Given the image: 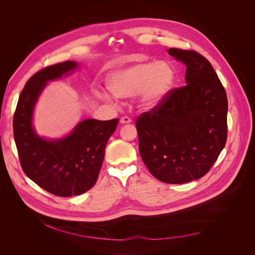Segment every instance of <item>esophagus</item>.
<instances>
[{
	"instance_id": "esophagus-1",
	"label": "esophagus",
	"mask_w": 255,
	"mask_h": 255,
	"mask_svg": "<svg viewBox=\"0 0 255 255\" xmlns=\"http://www.w3.org/2000/svg\"><path fill=\"white\" fill-rule=\"evenodd\" d=\"M130 122H132V119H130L129 117H127V116H126V117H122L120 119L121 125H128V123H130Z\"/></svg>"
}]
</instances>
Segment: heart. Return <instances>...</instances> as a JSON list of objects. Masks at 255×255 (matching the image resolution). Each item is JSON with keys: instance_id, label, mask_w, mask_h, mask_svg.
<instances>
[{"instance_id": "heart-1", "label": "heart", "mask_w": 255, "mask_h": 255, "mask_svg": "<svg viewBox=\"0 0 255 255\" xmlns=\"http://www.w3.org/2000/svg\"><path fill=\"white\" fill-rule=\"evenodd\" d=\"M175 81L173 68L159 61H141L118 69L106 79L111 94L118 99L139 95L141 106L146 111L156 109L170 92ZM109 100V96H104Z\"/></svg>"}]
</instances>
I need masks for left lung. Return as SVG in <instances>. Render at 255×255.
Returning <instances> with one entry per match:
<instances>
[{
	"label": "left lung",
	"mask_w": 255,
	"mask_h": 255,
	"mask_svg": "<svg viewBox=\"0 0 255 255\" xmlns=\"http://www.w3.org/2000/svg\"><path fill=\"white\" fill-rule=\"evenodd\" d=\"M186 66V85L136 120L139 153L154 177L183 184L205 175L227 142L228 99L213 66L191 50L169 49Z\"/></svg>",
	"instance_id": "obj_1"
}]
</instances>
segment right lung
Returning a JSON list of instances; mask_svg holds the SVG:
<instances>
[{
	"mask_svg": "<svg viewBox=\"0 0 255 255\" xmlns=\"http://www.w3.org/2000/svg\"><path fill=\"white\" fill-rule=\"evenodd\" d=\"M78 68L76 61L68 60L35 73L21 91L13 115V137L23 171L38 186L59 197L79 196L94 186L106 143L119 122L86 119L58 139H47L36 133L33 115L42 90L48 82Z\"/></svg>",
	"mask_w": 255,
	"mask_h": 255,
	"instance_id": "add662e5",
	"label": "right lung"
}]
</instances>
